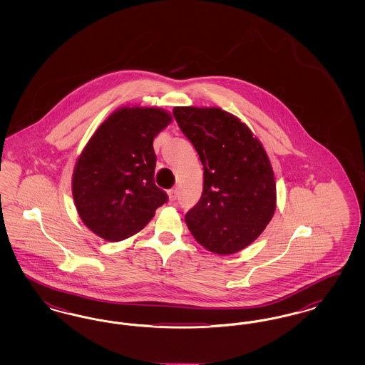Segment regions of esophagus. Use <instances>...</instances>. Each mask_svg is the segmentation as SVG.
Segmentation results:
<instances>
[{"instance_id": "34e87169", "label": "esophagus", "mask_w": 365, "mask_h": 365, "mask_svg": "<svg viewBox=\"0 0 365 365\" xmlns=\"http://www.w3.org/2000/svg\"><path fill=\"white\" fill-rule=\"evenodd\" d=\"M168 197H170V201H176L178 190L176 189H171V190L168 191Z\"/></svg>"}]
</instances>
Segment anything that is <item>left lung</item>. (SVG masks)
Listing matches in <instances>:
<instances>
[{
  "mask_svg": "<svg viewBox=\"0 0 365 365\" xmlns=\"http://www.w3.org/2000/svg\"><path fill=\"white\" fill-rule=\"evenodd\" d=\"M173 112L204 167L202 195L186 213V225L209 252L237 253L260 235L277 208L269 158L249 127L220 108Z\"/></svg>",
  "mask_w": 365,
  "mask_h": 365,
  "instance_id": "1",
  "label": "left lung"
}]
</instances>
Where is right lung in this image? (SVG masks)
<instances>
[{"mask_svg": "<svg viewBox=\"0 0 365 365\" xmlns=\"http://www.w3.org/2000/svg\"><path fill=\"white\" fill-rule=\"evenodd\" d=\"M171 120L160 108H120L87 142L72 194L82 222L98 237L118 242L137 234L168 201L155 183L153 139Z\"/></svg>", "mask_w": 365, "mask_h": 365, "instance_id": "obj_1", "label": "right lung"}]
</instances>
